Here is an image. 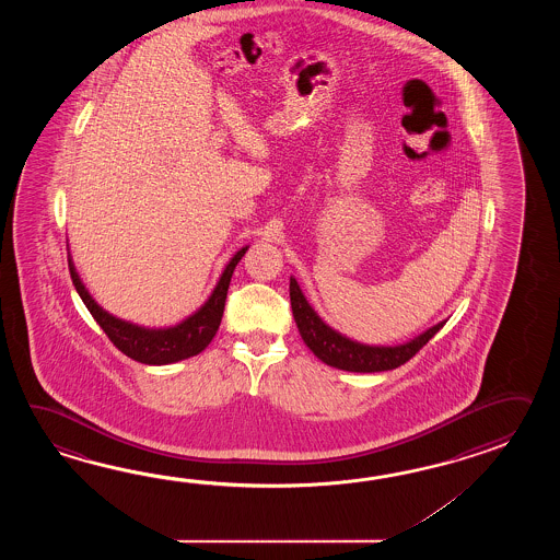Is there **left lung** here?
<instances>
[{
    "mask_svg": "<svg viewBox=\"0 0 560 560\" xmlns=\"http://www.w3.org/2000/svg\"><path fill=\"white\" fill-rule=\"evenodd\" d=\"M290 302L300 336L310 350L320 358L324 364L348 372H384L398 369L415 357L418 350L446 324L439 322L436 326H432L430 330L406 345L366 346L346 338L332 330L328 324H324L320 316L306 302L294 278H290Z\"/></svg>",
    "mask_w": 560,
    "mask_h": 560,
    "instance_id": "1",
    "label": "left lung"
}]
</instances>
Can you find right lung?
Returning <instances> with one entry per match:
<instances>
[{"label": "right lung", "instance_id": "obj_1", "mask_svg": "<svg viewBox=\"0 0 560 560\" xmlns=\"http://www.w3.org/2000/svg\"><path fill=\"white\" fill-rule=\"evenodd\" d=\"M246 250H248V246L234 254V258L228 262L226 270L220 276V282L215 284L212 296L206 300L202 308L194 312L186 320L179 322L172 328H158V330L119 320L116 316L107 314L106 310L100 308L95 304L94 298L90 296V292L82 284L70 258H68V266H70V276H72L78 294L84 300L90 314L94 316V320L100 324V328L106 332L107 338L114 342L119 352H124L126 357L136 362L160 366V364H172L178 360L196 357L212 342V338L218 332V326L222 322V314H224L228 285H230L236 264L242 260Z\"/></svg>", "mask_w": 560, "mask_h": 560}]
</instances>
